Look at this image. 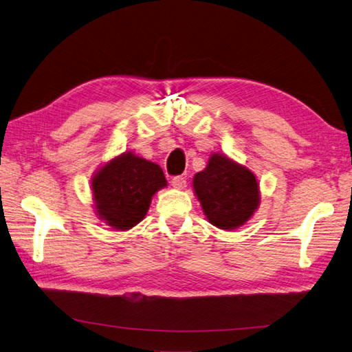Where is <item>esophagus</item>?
<instances>
[{
  "label": "esophagus",
  "instance_id": "esophagus-1",
  "mask_svg": "<svg viewBox=\"0 0 352 352\" xmlns=\"http://www.w3.org/2000/svg\"><path fill=\"white\" fill-rule=\"evenodd\" d=\"M186 183H187L186 178L182 177V175H177V177H174L173 179H170V184H173L175 189H184Z\"/></svg>",
  "mask_w": 352,
  "mask_h": 352
}]
</instances>
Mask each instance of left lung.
<instances>
[{
  "label": "left lung",
  "instance_id": "obj_1",
  "mask_svg": "<svg viewBox=\"0 0 352 352\" xmlns=\"http://www.w3.org/2000/svg\"><path fill=\"white\" fill-rule=\"evenodd\" d=\"M193 189L207 219L220 230L244 225L259 204L255 175L222 154H213L207 168L195 175Z\"/></svg>",
  "mask_w": 352,
  "mask_h": 352
}]
</instances>
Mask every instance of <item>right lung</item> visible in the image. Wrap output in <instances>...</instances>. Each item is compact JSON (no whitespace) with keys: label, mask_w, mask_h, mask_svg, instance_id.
<instances>
[{"label":"right lung","mask_w":352,"mask_h":352,"mask_svg":"<svg viewBox=\"0 0 352 352\" xmlns=\"http://www.w3.org/2000/svg\"><path fill=\"white\" fill-rule=\"evenodd\" d=\"M166 186L159 165L126 153L93 178L97 214L116 230H130L145 217L153 195Z\"/></svg>","instance_id":"obj_1"}]
</instances>
